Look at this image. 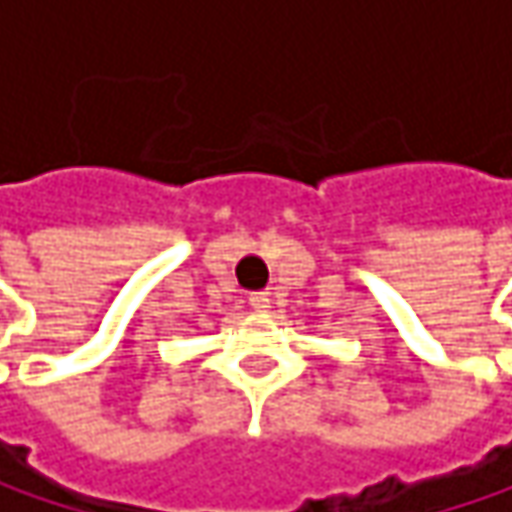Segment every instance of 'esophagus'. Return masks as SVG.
<instances>
[{
	"mask_svg": "<svg viewBox=\"0 0 512 512\" xmlns=\"http://www.w3.org/2000/svg\"><path fill=\"white\" fill-rule=\"evenodd\" d=\"M269 303H272V300H269L266 292H255V295L249 298V306H252L255 312H266V309H269Z\"/></svg>",
	"mask_w": 512,
	"mask_h": 512,
	"instance_id": "34e87169",
	"label": "esophagus"
}]
</instances>
